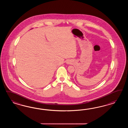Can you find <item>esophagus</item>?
<instances>
[{"label": "esophagus", "instance_id": "34e87169", "mask_svg": "<svg viewBox=\"0 0 128 128\" xmlns=\"http://www.w3.org/2000/svg\"><path fill=\"white\" fill-rule=\"evenodd\" d=\"M68 63H69V62H68Z\"/></svg>", "mask_w": 128, "mask_h": 128}]
</instances>
